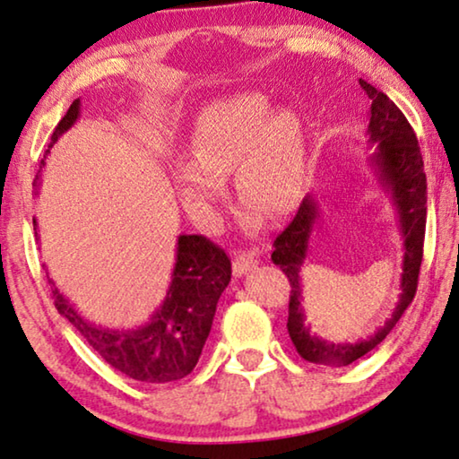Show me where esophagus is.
<instances>
[{
  "mask_svg": "<svg viewBox=\"0 0 459 459\" xmlns=\"http://www.w3.org/2000/svg\"><path fill=\"white\" fill-rule=\"evenodd\" d=\"M257 251H238L235 253V262H232V270H235V276H243L249 270L257 265Z\"/></svg>",
  "mask_w": 459,
  "mask_h": 459,
  "instance_id": "1",
  "label": "esophagus"
}]
</instances>
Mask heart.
Masks as SVG:
<instances>
[{
  "instance_id": "obj_1",
  "label": "heart",
  "mask_w": 459,
  "mask_h": 459,
  "mask_svg": "<svg viewBox=\"0 0 459 459\" xmlns=\"http://www.w3.org/2000/svg\"><path fill=\"white\" fill-rule=\"evenodd\" d=\"M189 154L191 160L177 164L175 187L183 208L202 227L221 221V179L230 170L238 204L265 221L299 206L307 169L303 123L290 108L272 111V100L262 92L232 94L204 108Z\"/></svg>"
}]
</instances>
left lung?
<instances>
[{"instance_id":"left-lung-1","label":"left lung","mask_w":459,"mask_h":459,"mask_svg":"<svg viewBox=\"0 0 459 459\" xmlns=\"http://www.w3.org/2000/svg\"><path fill=\"white\" fill-rule=\"evenodd\" d=\"M362 91L371 99V117H368V142L377 146L373 164L379 173L381 186L392 195L398 210L400 230L404 237V264H402V295L392 317L379 327L371 338L357 344H330V342L313 336L305 324L303 295H300V268L307 257L309 237L319 214V204L313 195H307L299 206L297 216L273 241L272 262L286 273L290 282L289 300V333L297 352L305 360L316 365H351L365 357L375 346L381 344L389 332L398 324L402 313L408 309L419 286L422 264V245H425L427 227V175L419 140L404 113L377 88L365 80H359Z\"/></svg>"}]
</instances>
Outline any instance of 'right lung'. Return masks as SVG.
Returning a JSON list of instances; mask_svg holds the SVG:
<instances>
[{"instance_id": "obj_1", "label": "right lung", "mask_w": 459, "mask_h": 459, "mask_svg": "<svg viewBox=\"0 0 459 459\" xmlns=\"http://www.w3.org/2000/svg\"><path fill=\"white\" fill-rule=\"evenodd\" d=\"M80 117V99L67 108L51 135L53 146ZM49 152V150H47ZM45 164V160H40ZM34 179V186H37ZM37 224V221H32ZM39 237V232H34ZM230 259L222 247L202 235H181L177 241V264L169 292L150 324L132 330H108L94 325L74 309L55 289L57 311L76 327L92 351L115 371L143 383H169L187 377L200 360L212 330L218 299L230 282Z\"/></svg>"}]
</instances>
